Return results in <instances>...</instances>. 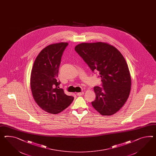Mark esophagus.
<instances>
[{"label": "esophagus", "instance_id": "34e87169", "mask_svg": "<svg viewBox=\"0 0 156 156\" xmlns=\"http://www.w3.org/2000/svg\"><path fill=\"white\" fill-rule=\"evenodd\" d=\"M84 93L83 92H79V93H77L76 94L77 95V96H82V95H83L84 94Z\"/></svg>", "mask_w": 156, "mask_h": 156}]
</instances>
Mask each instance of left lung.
<instances>
[{
  "mask_svg": "<svg viewBox=\"0 0 156 156\" xmlns=\"http://www.w3.org/2000/svg\"><path fill=\"white\" fill-rule=\"evenodd\" d=\"M75 50L93 72L97 71L102 88L94 87L93 107L100 114L109 116L123 107L131 91V78L128 65L120 51L105 42L81 43Z\"/></svg>",
  "mask_w": 156,
  "mask_h": 156,
  "instance_id": "obj_1",
  "label": "left lung"
}]
</instances>
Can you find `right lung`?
I'll return each mask as SVG.
<instances>
[{
    "label": "right lung",
    "mask_w": 156,
    "mask_h": 156,
    "mask_svg": "<svg viewBox=\"0 0 156 156\" xmlns=\"http://www.w3.org/2000/svg\"><path fill=\"white\" fill-rule=\"evenodd\" d=\"M67 42L49 44L36 57L30 75V88L36 103L45 112L56 114L72 103L73 97L66 95L57 81L59 67Z\"/></svg>",
    "instance_id": "right-lung-1"
}]
</instances>
